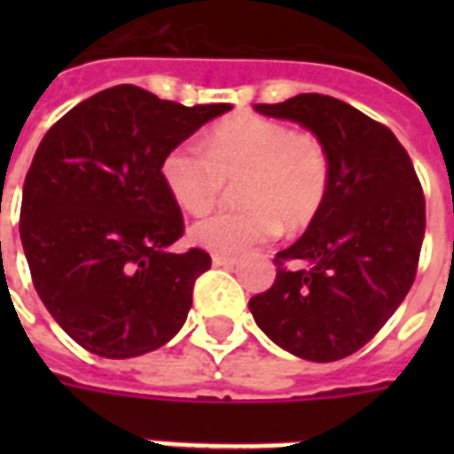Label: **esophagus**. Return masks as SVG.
I'll return each instance as SVG.
<instances>
[{"label":"esophagus","instance_id":"obj_1","mask_svg":"<svg viewBox=\"0 0 454 454\" xmlns=\"http://www.w3.org/2000/svg\"><path fill=\"white\" fill-rule=\"evenodd\" d=\"M212 263L214 266H223V269H233L238 259L235 256H223V254H214L212 256Z\"/></svg>","mask_w":454,"mask_h":454}]
</instances>
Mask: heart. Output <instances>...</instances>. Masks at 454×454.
I'll list each match as a JSON object with an SVG mask.
<instances>
[{"label": "heart", "mask_w": 454, "mask_h": 454, "mask_svg": "<svg viewBox=\"0 0 454 454\" xmlns=\"http://www.w3.org/2000/svg\"><path fill=\"white\" fill-rule=\"evenodd\" d=\"M205 150L176 145L162 160V178L188 214H207L228 184L240 205L191 228V240L214 254L235 256L266 242L278 228L313 221L330 188V155L313 134L259 115H235L214 127Z\"/></svg>", "instance_id": "1"}]
</instances>
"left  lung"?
<instances>
[{"mask_svg": "<svg viewBox=\"0 0 454 454\" xmlns=\"http://www.w3.org/2000/svg\"><path fill=\"white\" fill-rule=\"evenodd\" d=\"M256 113L301 124L330 155L320 212L278 252L276 283L249 299L263 334L313 363L351 356L394 316L415 283L424 192L394 131L348 103L299 94ZM297 261V270L284 263Z\"/></svg>", "mask_w": 454, "mask_h": 454, "instance_id": "obj_1", "label": "left lung"}]
</instances>
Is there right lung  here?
<instances>
[{"label":"right lung","instance_id":"add662e5","mask_svg":"<svg viewBox=\"0 0 454 454\" xmlns=\"http://www.w3.org/2000/svg\"><path fill=\"white\" fill-rule=\"evenodd\" d=\"M233 106H181L134 84L74 106L25 176L20 242L53 320L101 358H134L176 334L212 259L169 252L184 216L162 160Z\"/></svg>","mask_w":454,"mask_h":454}]
</instances>
